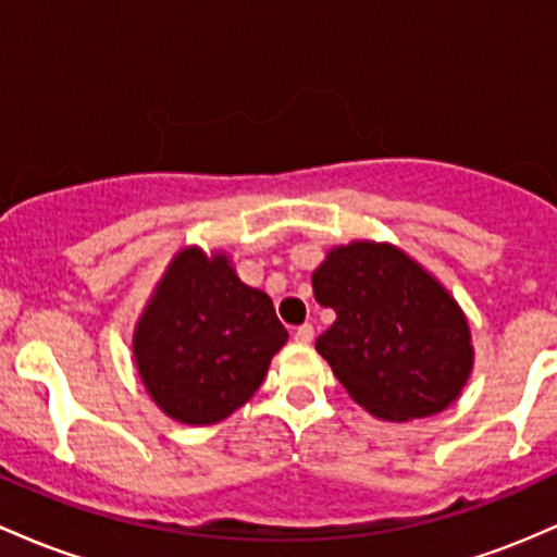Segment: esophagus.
Instances as JSON below:
<instances>
[{"instance_id":"obj_1","label":"esophagus","mask_w":557,"mask_h":557,"mask_svg":"<svg viewBox=\"0 0 557 557\" xmlns=\"http://www.w3.org/2000/svg\"><path fill=\"white\" fill-rule=\"evenodd\" d=\"M312 336H315V329H312L310 323H302V326L295 331V339L299 342V345H310Z\"/></svg>"}]
</instances>
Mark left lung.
<instances>
[{"mask_svg":"<svg viewBox=\"0 0 557 557\" xmlns=\"http://www.w3.org/2000/svg\"><path fill=\"white\" fill-rule=\"evenodd\" d=\"M312 295L336 312L315 349L368 413L416 421L460 397L473 371L471 326L405 249L368 239L331 247L312 271Z\"/></svg>","mask_w":557,"mask_h":557,"instance_id":"obj_1","label":"left lung"}]
</instances>
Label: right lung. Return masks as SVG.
<instances>
[{
  "label": "right lung",
  "mask_w": 557,
  "mask_h": 557,
  "mask_svg": "<svg viewBox=\"0 0 557 557\" xmlns=\"http://www.w3.org/2000/svg\"><path fill=\"white\" fill-rule=\"evenodd\" d=\"M289 334L265 292L223 249H178L134 326L131 352L152 403L186 426H212L260 389Z\"/></svg>",
  "instance_id": "right-lung-1"
}]
</instances>
